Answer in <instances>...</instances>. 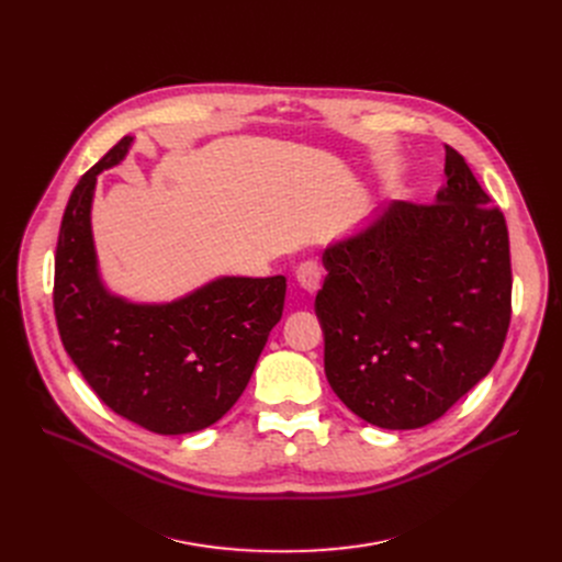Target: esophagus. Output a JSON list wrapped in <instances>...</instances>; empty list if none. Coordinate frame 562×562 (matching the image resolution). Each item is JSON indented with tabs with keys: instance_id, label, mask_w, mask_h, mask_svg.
<instances>
[{
	"instance_id": "34e87169",
	"label": "esophagus",
	"mask_w": 562,
	"mask_h": 562,
	"mask_svg": "<svg viewBox=\"0 0 562 562\" xmlns=\"http://www.w3.org/2000/svg\"><path fill=\"white\" fill-rule=\"evenodd\" d=\"M321 278H323V271H321V266L316 261H305L296 269L299 284L310 293H314L321 286Z\"/></svg>"
}]
</instances>
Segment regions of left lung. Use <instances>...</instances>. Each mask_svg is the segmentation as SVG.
Returning <instances> with one entry per match:
<instances>
[{"label":"left lung","mask_w":562,"mask_h":562,"mask_svg":"<svg viewBox=\"0 0 562 562\" xmlns=\"http://www.w3.org/2000/svg\"><path fill=\"white\" fill-rule=\"evenodd\" d=\"M445 175L435 204L396 200L323 252L326 375L378 428L439 419L490 373L510 326L506 218L449 145Z\"/></svg>","instance_id":"left-lung-1"}]
</instances>
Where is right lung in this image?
Instances as JSON below:
<instances>
[{
	"label": "right lung",
	"instance_id": "right-lung-1",
	"mask_svg": "<svg viewBox=\"0 0 562 562\" xmlns=\"http://www.w3.org/2000/svg\"><path fill=\"white\" fill-rule=\"evenodd\" d=\"M117 140L75 187L58 232L54 314L70 360L115 412L157 435L216 424L239 401L284 307V276L216 278L172 303H132L100 278L91 229L98 175L121 164Z\"/></svg>",
	"mask_w": 562,
	"mask_h": 562
}]
</instances>
